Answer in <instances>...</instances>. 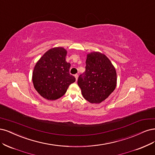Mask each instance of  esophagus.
I'll use <instances>...</instances> for the list:
<instances>
[{
	"instance_id": "obj_1",
	"label": "esophagus",
	"mask_w": 155,
	"mask_h": 155,
	"mask_svg": "<svg viewBox=\"0 0 155 155\" xmlns=\"http://www.w3.org/2000/svg\"><path fill=\"white\" fill-rule=\"evenodd\" d=\"M74 77H75V78H76V81H77L78 78V74H76L75 75H74Z\"/></svg>"
}]
</instances>
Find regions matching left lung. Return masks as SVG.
<instances>
[{
    "label": "left lung",
    "mask_w": 155,
    "mask_h": 155,
    "mask_svg": "<svg viewBox=\"0 0 155 155\" xmlns=\"http://www.w3.org/2000/svg\"><path fill=\"white\" fill-rule=\"evenodd\" d=\"M86 64V71L78 77V85L86 101L99 104L115 89L116 70L109 58L99 52L88 54Z\"/></svg>",
    "instance_id": "obj_1"
}]
</instances>
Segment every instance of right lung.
<instances>
[{"label": "right lung", "instance_id": "obj_1", "mask_svg": "<svg viewBox=\"0 0 155 155\" xmlns=\"http://www.w3.org/2000/svg\"><path fill=\"white\" fill-rule=\"evenodd\" d=\"M67 51L54 48L44 53L33 72L35 89L44 98L53 101L62 97L75 78L69 74L71 64L66 61Z\"/></svg>", "mask_w": 155, "mask_h": 155}]
</instances>
